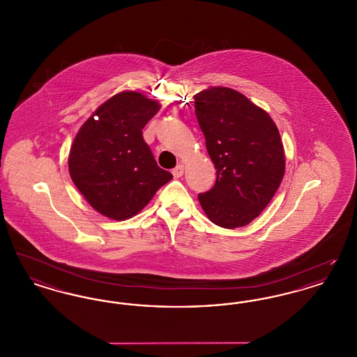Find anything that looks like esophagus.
Segmentation results:
<instances>
[{"label":"esophagus","instance_id":"obj_1","mask_svg":"<svg viewBox=\"0 0 357 357\" xmlns=\"http://www.w3.org/2000/svg\"><path fill=\"white\" fill-rule=\"evenodd\" d=\"M183 172H185L183 165H178V166L172 170V175H174V178H181V176L183 175Z\"/></svg>","mask_w":357,"mask_h":357}]
</instances>
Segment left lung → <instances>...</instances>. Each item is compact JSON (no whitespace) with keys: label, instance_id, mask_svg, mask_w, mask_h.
Returning <instances> with one entry per match:
<instances>
[{"label":"left lung","instance_id":"obj_1","mask_svg":"<svg viewBox=\"0 0 357 357\" xmlns=\"http://www.w3.org/2000/svg\"><path fill=\"white\" fill-rule=\"evenodd\" d=\"M195 115L215 169L211 190L198 195L207 218L236 229L246 226L272 201L285 172L277 126L266 111L227 86L194 96Z\"/></svg>","mask_w":357,"mask_h":357}]
</instances>
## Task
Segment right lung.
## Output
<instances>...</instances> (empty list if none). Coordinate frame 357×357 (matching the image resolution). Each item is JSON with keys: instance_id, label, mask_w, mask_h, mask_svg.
Masks as SVG:
<instances>
[{"instance_id": "obj_1", "label": "right lung", "mask_w": 357, "mask_h": 357, "mask_svg": "<svg viewBox=\"0 0 357 357\" xmlns=\"http://www.w3.org/2000/svg\"><path fill=\"white\" fill-rule=\"evenodd\" d=\"M160 105L134 91L116 93L75 136L69 175L96 211L124 221L136 215L172 175L156 165L142 130Z\"/></svg>"}]
</instances>
